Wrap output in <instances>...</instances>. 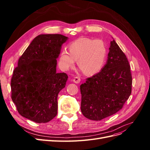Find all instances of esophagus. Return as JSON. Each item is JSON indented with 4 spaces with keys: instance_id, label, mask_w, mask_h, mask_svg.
Listing matches in <instances>:
<instances>
[{
    "instance_id": "obj_1",
    "label": "esophagus",
    "mask_w": 150,
    "mask_h": 150,
    "mask_svg": "<svg viewBox=\"0 0 150 150\" xmlns=\"http://www.w3.org/2000/svg\"><path fill=\"white\" fill-rule=\"evenodd\" d=\"M73 82L74 83H76V84H78V83H80V81H81V78H79V77H75V78L73 79Z\"/></svg>"
}]
</instances>
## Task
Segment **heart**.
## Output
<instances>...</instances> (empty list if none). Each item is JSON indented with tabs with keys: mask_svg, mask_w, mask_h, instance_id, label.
<instances>
[{
	"mask_svg": "<svg viewBox=\"0 0 150 150\" xmlns=\"http://www.w3.org/2000/svg\"><path fill=\"white\" fill-rule=\"evenodd\" d=\"M69 52L64 49L59 57V64L67 71L78 60V66L86 74L93 75L103 68L107 56L105 44L100 39L80 38L69 45Z\"/></svg>",
	"mask_w": 150,
	"mask_h": 150,
	"instance_id": "1",
	"label": "heart"
}]
</instances>
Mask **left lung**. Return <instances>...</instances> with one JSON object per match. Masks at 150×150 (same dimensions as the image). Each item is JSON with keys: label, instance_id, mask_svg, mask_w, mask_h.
Wrapping results in <instances>:
<instances>
[{"label": "left lung", "instance_id": "8db88e82", "mask_svg": "<svg viewBox=\"0 0 150 150\" xmlns=\"http://www.w3.org/2000/svg\"><path fill=\"white\" fill-rule=\"evenodd\" d=\"M109 50L106 64L101 71L80 86L81 112L91 120L100 121L115 114L131 93L132 76L128 59L114 39Z\"/></svg>", "mask_w": 150, "mask_h": 150}]
</instances>
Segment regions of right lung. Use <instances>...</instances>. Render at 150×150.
<instances>
[{"instance_id": "right-lung-1", "label": "right lung", "mask_w": 150, "mask_h": 150, "mask_svg": "<svg viewBox=\"0 0 150 150\" xmlns=\"http://www.w3.org/2000/svg\"><path fill=\"white\" fill-rule=\"evenodd\" d=\"M68 38L61 34L35 37L18 61L11 79L12 99L19 114L38 123L57 113V96L67 75L57 73V59Z\"/></svg>"}]
</instances>
